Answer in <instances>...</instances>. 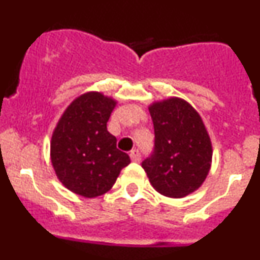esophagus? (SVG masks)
<instances>
[{
    "label": "esophagus",
    "instance_id": "1",
    "mask_svg": "<svg viewBox=\"0 0 260 260\" xmlns=\"http://www.w3.org/2000/svg\"><path fill=\"white\" fill-rule=\"evenodd\" d=\"M131 159H132L133 162H140L141 161V152L138 151V149H133V151H131Z\"/></svg>",
    "mask_w": 260,
    "mask_h": 260
}]
</instances>
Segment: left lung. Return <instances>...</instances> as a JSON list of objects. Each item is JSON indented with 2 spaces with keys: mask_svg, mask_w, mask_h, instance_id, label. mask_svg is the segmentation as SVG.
<instances>
[{
  "mask_svg": "<svg viewBox=\"0 0 260 260\" xmlns=\"http://www.w3.org/2000/svg\"><path fill=\"white\" fill-rule=\"evenodd\" d=\"M154 146L142 167L151 185L169 198H183L201 186L209 174L212 149L198 112L179 98L149 107Z\"/></svg>",
  "mask_w": 260,
  "mask_h": 260,
  "instance_id": "left-lung-1",
  "label": "left lung"
}]
</instances>
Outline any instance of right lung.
Segmentation results:
<instances>
[{"mask_svg":"<svg viewBox=\"0 0 260 260\" xmlns=\"http://www.w3.org/2000/svg\"><path fill=\"white\" fill-rule=\"evenodd\" d=\"M114 106L103 94L86 93L68 107L55 128L52 166L65 187L78 195H103L129 165V156L117 148V138L107 131Z\"/></svg>","mask_w":260,"mask_h":260,"instance_id":"add662e5","label":"right lung"}]
</instances>
